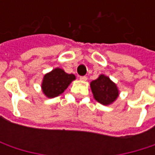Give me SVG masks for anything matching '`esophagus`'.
Instances as JSON below:
<instances>
[{"label": "esophagus", "instance_id": "1", "mask_svg": "<svg viewBox=\"0 0 155 155\" xmlns=\"http://www.w3.org/2000/svg\"><path fill=\"white\" fill-rule=\"evenodd\" d=\"M80 80L85 81H87V77H86V76H81V77H80Z\"/></svg>", "mask_w": 155, "mask_h": 155}]
</instances>
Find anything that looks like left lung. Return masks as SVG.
<instances>
[{
  "label": "left lung",
  "instance_id": "obj_1",
  "mask_svg": "<svg viewBox=\"0 0 155 155\" xmlns=\"http://www.w3.org/2000/svg\"><path fill=\"white\" fill-rule=\"evenodd\" d=\"M90 86L93 98L104 106L114 103L119 96V90L117 84L105 74L99 75L96 80L90 83Z\"/></svg>",
  "mask_w": 155,
  "mask_h": 155
}]
</instances>
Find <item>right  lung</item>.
Here are the masks:
<instances>
[{"instance_id": "add662e5", "label": "right lung", "mask_w": 155, "mask_h": 155, "mask_svg": "<svg viewBox=\"0 0 155 155\" xmlns=\"http://www.w3.org/2000/svg\"><path fill=\"white\" fill-rule=\"evenodd\" d=\"M76 79L75 75L67 74L61 68H54L44 75L41 82V90L43 94L52 99L62 94L73 81Z\"/></svg>"}]
</instances>
